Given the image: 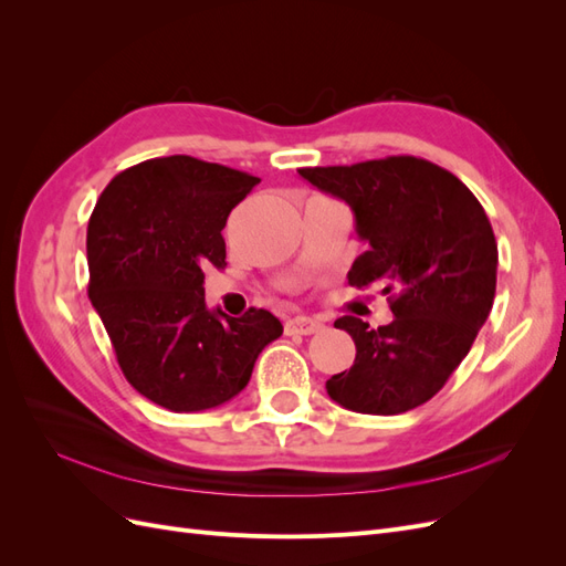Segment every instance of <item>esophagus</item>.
I'll use <instances>...</instances> for the list:
<instances>
[{
    "label": "esophagus",
    "mask_w": 566,
    "mask_h": 566,
    "mask_svg": "<svg viewBox=\"0 0 566 566\" xmlns=\"http://www.w3.org/2000/svg\"><path fill=\"white\" fill-rule=\"evenodd\" d=\"M323 328V323L312 316H295L285 321V333L287 335H314Z\"/></svg>",
    "instance_id": "esophagus-1"
}]
</instances>
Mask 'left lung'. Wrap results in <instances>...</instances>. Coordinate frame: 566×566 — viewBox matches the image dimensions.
<instances>
[{
    "label": "left lung",
    "instance_id": "left-lung-1",
    "mask_svg": "<svg viewBox=\"0 0 566 566\" xmlns=\"http://www.w3.org/2000/svg\"><path fill=\"white\" fill-rule=\"evenodd\" d=\"M297 172L349 205L366 243L349 285H382L394 314L378 331L354 316L335 321L352 335L356 358L325 382L331 399L370 416L430 401L493 306L499 245L484 208L455 175L413 156Z\"/></svg>",
    "mask_w": 566,
    "mask_h": 566
}]
</instances>
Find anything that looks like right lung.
I'll return each mask as SVG.
<instances>
[{
    "label": "right lung",
    "mask_w": 566,
    "mask_h": 566,
    "mask_svg": "<svg viewBox=\"0 0 566 566\" xmlns=\"http://www.w3.org/2000/svg\"><path fill=\"white\" fill-rule=\"evenodd\" d=\"M260 179L191 156L119 172L87 227L90 300L127 382L175 413L231 401L283 335L266 310L241 318L205 304V266H227L221 229Z\"/></svg>",
    "instance_id": "obj_1"
}]
</instances>
